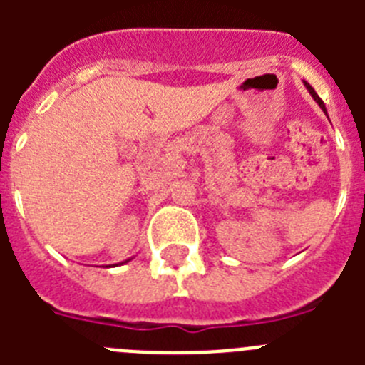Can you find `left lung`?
<instances>
[{"instance_id": "obj_1", "label": "left lung", "mask_w": 365, "mask_h": 365, "mask_svg": "<svg viewBox=\"0 0 365 365\" xmlns=\"http://www.w3.org/2000/svg\"><path fill=\"white\" fill-rule=\"evenodd\" d=\"M305 87H307V91H309V93H311V95H312V98H314V100H316V102H318V106H320V108H322V109H324V111H325V104H324V102H322V98H320V96L316 95V91H314V89H312V87H311V86H309V83H307V82H305Z\"/></svg>"}]
</instances>
